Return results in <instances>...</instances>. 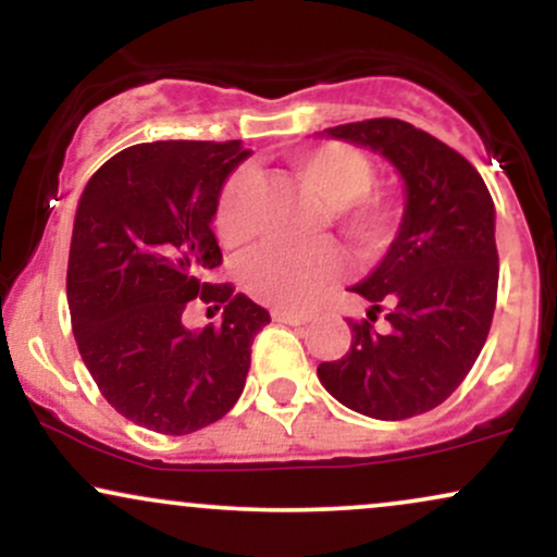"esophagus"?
Here are the masks:
<instances>
[{"mask_svg": "<svg viewBox=\"0 0 557 557\" xmlns=\"http://www.w3.org/2000/svg\"><path fill=\"white\" fill-rule=\"evenodd\" d=\"M274 322L283 324H306L317 317V311H293V309H274L272 311Z\"/></svg>", "mask_w": 557, "mask_h": 557, "instance_id": "1", "label": "esophagus"}]
</instances>
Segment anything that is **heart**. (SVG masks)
Here are the masks:
<instances>
[{
	"mask_svg": "<svg viewBox=\"0 0 557 557\" xmlns=\"http://www.w3.org/2000/svg\"><path fill=\"white\" fill-rule=\"evenodd\" d=\"M300 183L330 203V222L372 257L380 253L400 222V203L389 190L372 188L374 164L363 151L341 140L314 146L293 159ZM253 172L238 170L225 183L214 207V230L222 243L238 246L251 235ZM345 274V253L335 240L309 246H264L243 259L240 280L264 304L306 306L322 298Z\"/></svg>",
	"mask_w": 557,
	"mask_h": 557,
	"instance_id": "obj_1",
	"label": "heart"
}]
</instances>
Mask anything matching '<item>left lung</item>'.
<instances>
[{
    "instance_id": "left-lung-1",
    "label": "left lung",
    "mask_w": 557,
    "mask_h": 557,
    "mask_svg": "<svg viewBox=\"0 0 557 557\" xmlns=\"http://www.w3.org/2000/svg\"><path fill=\"white\" fill-rule=\"evenodd\" d=\"M369 146L406 181V214L382 264L354 287L372 304L348 319L350 348L317 374L350 411L400 421L432 411L482 354L497 300L495 203L469 159L395 117L327 127ZM389 302L388 330L373 327Z\"/></svg>"
}]
</instances>
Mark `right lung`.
<instances>
[{
    "label": "right lung",
    "mask_w": 557,
    "mask_h": 557,
    "mask_svg": "<svg viewBox=\"0 0 557 557\" xmlns=\"http://www.w3.org/2000/svg\"><path fill=\"white\" fill-rule=\"evenodd\" d=\"M248 151L240 140H154L101 164L83 190L67 259V304L83 363L133 424L190 434L222 419L246 387L270 311L209 283L222 264L212 216ZM223 309L188 331L187 300Z\"/></svg>",
    "instance_id": "1"
}]
</instances>
